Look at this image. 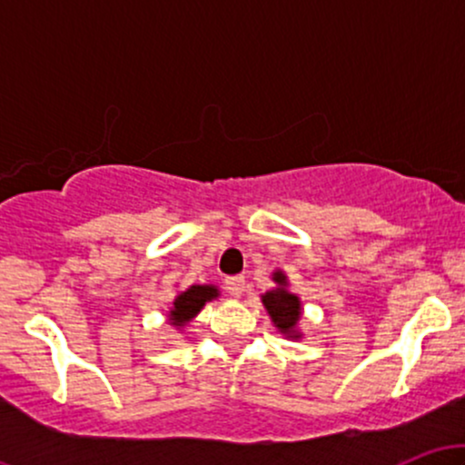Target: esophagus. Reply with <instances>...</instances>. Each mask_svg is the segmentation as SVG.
<instances>
[{
    "label": "esophagus",
    "instance_id": "34e87169",
    "mask_svg": "<svg viewBox=\"0 0 465 465\" xmlns=\"http://www.w3.org/2000/svg\"><path fill=\"white\" fill-rule=\"evenodd\" d=\"M225 288H227V292L232 297H240L242 295V291H244V277L242 275H233V277H227L225 280Z\"/></svg>",
    "mask_w": 465,
    "mask_h": 465
}]
</instances>
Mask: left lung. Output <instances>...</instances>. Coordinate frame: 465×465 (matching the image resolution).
I'll return each mask as SVG.
<instances>
[{"instance_id":"left-lung-1","label":"left lung","mask_w":465,"mask_h":465,"mask_svg":"<svg viewBox=\"0 0 465 465\" xmlns=\"http://www.w3.org/2000/svg\"><path fill=\"white\" fill-rule=\"evenodd\" d=\"M273 282L277 284V288L262 295L264 308L269 311L275 328L280 330L282 334L291 336V339H300L302 334L297 332V323H300V317H302L300 297L288 292L286 275L282 273V271H275Z\"/></svg>"}]
</instances>
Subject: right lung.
I'll return each instance as SVG.
<instances>
[{
    "instance_id": "obj_1",
    "label": "right lung",
    "mask_w": 465,
    "mask_h": 465,
    "mask_svg": "<svg viewBox=\"0 0 465 465\" xmlns=\"http://www.w3.org/2000/svg\"><path fill=\"white\" fill-rule=\"evenodd\" d=\"M214 297H218V288L216 286H190L188 291L179 292L177 300L173 302V311H170V323L177 325H185L190 319H194L196 314L201 312V308L205 306L207 302H212Z\"/></svg>"
}]
</instances>
